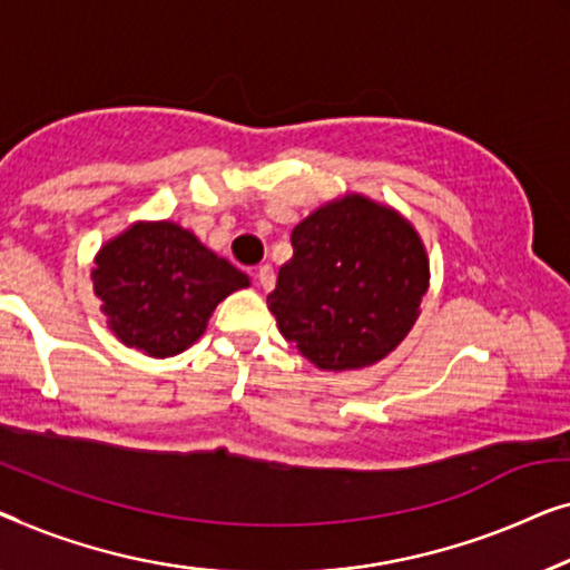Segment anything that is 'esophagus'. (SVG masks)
Returning a JSON list of instances; mask_svg holds the SVG:
<instances>
[{"label": "esophagus", "mask_w": 570, "mask_h": 570, "mask_svg": "<svg viewBox=\"0 0 570 570\" xmlns=\"http://www.w3.org/2000/svg\"><path fill=\"white\" fill-rule=\"evenodd\" d=\"M258 282H261V286H263V288H266V292H268V288H274V284H276V274H274V268L268 266V263H266V266H261V268H258Z\"/></svg>", "instance_id": "obj_1"}]
</instances>
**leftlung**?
I'll use <instances>...</instances> for the list:
<instances>
[{
	"mask_svg": "<svg viewBox=\"0 0 570 570\" xmlns=\"http://www.w3.org/2000/svg\"><path fill=\"white\" fill-rule=\"evenodd\" d=\"M268 294L278 331L312 364L346 372L405 338L429 288L419 235L392 208L346 196L299 222Z\"/></svg>",
	"mask_w": 570,
	"mask_h": 570,
	"instance_id": "1",
	"label": "left lung"
}]
</instances>
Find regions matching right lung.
Listing matches in <instances>:
<instances>
[{
  "instance_id": "1",
  "label": "right lung",
  "mask_w": 570,
  "mask_h": 570,
  "mask_svg": "<svg viewBox=\"0 0 570 570\" xmlns=\"http://www.w3.org/2000/svg\"><path fill=\"white\" fill-rule=\"evenodd\" d=\"M95 294L126 346L165 358L202 338L224 296L247 276L178 224H136L102 247L92 271Z\"/></svg>"
}]
</instances>
